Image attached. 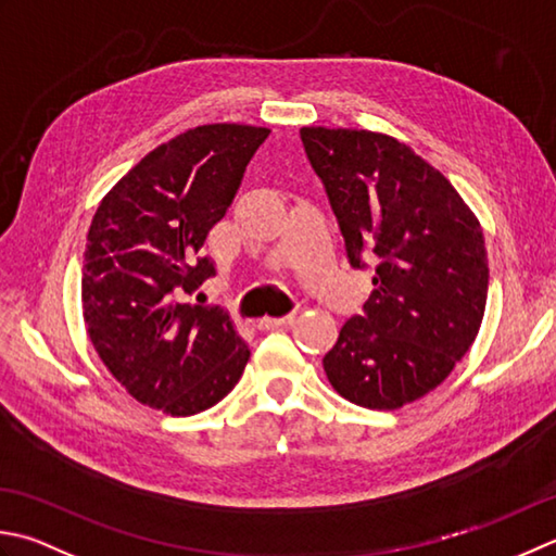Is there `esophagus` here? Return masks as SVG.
I'll use <instances>...</instances> for the list:
<instances>
[{"mask_svg": "<svg viewBox=\"0 0 556 556\" xmlns=\"http://www.w3.org/2000/svg\"><path fill=\"white\" fill-rule=\"evenodd\" d=\"M291 320H293V313H289V315H281V318H269V315H265V318H260V328H263V330L285 328V325H289Z\"/></svg>", "mask_w": 556, "mask_h": 556, "instance_id": "1", "label": "esophagus"}]
</instances>
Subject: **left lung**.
<instances>
[{
	"label": "left lung",
	"instance_id": "left-lung-1",
	"mask_svg": "<svg viewBox=\"0 0 556 556\" xmlns=\"http://www.w3.org/2000/svg\"><path fill=\"white\" fill-rule=\"evenodd\" d=\"M301 141L352 267L376 260L364 313L342 325L323 368L354 405L397 409L439 388L480 332L482 226L451 180L395 137L301 127Z\"/></svg>",
	"mask_w": 556,
	"mask_h": 556
}]
</instances>
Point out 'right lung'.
Here are the masks:
<instances>
[{"mask_svg":"<svg viewBox=\"0 0 556 556\" xmlns=\"http://www.w3.org/2000/svg\"><path fill=\"white\" fill-rule=\"evenodd\" d=\"M267 127L188 129L141 159L98 204L84 253L86 332L141 405L170 417L214 407L241 380L248 344L222 308L182 303L216 275L202 257Z\"/></svg>","mask_w":556,"mask_h":556,"instance_id":"obj_1","label":"right lung"}]
</instances>
